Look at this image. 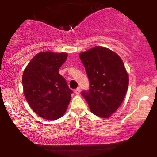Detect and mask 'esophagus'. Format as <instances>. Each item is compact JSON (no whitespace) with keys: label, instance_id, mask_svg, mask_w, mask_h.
<instances>
[{"label":"esophagus","instance_id":"esophagus-1","mask_svg":"<svg viewBox=\"0 0 157 157\" xmlns=\"http://www.w3.org/2000/svg\"><path fill=\"white\" fill-rule=\"evenodd\" d=\"M75 93L77 95H79L80 94V88H77V89H76L75 90Z\"/></svg>","mask_w":157,"mask_h":157}]
</instances>
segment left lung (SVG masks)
Listing matches in <instances>:
<instances>
[{
  "label": "left lung",
  "instance_id": "obj_1",
  "mask_svg": "<svg viewBox=\"0 0 157 157\" xmlns=\"http://www.w3.org/2000/svg\"><path fill=\"white\" fill-rule=\"evenodd\" d=\"M90 86L82 95L94 114L108 118L121 105L128 87L122 59L109 48L96 46L80 54Z\"/></svg>",
  "mask_w": 157,
  "mask_h": 157
}]
</instances>
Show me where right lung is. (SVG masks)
<instances>
[{
    "label": "right lung",
    "instance_id": "1",
    "mask_svg": "<svg viewBox=\"0 0 157 157\" xmlns=\"http://www.w3.org/2000/svg\"><path fill=\"white\" fill-rule=\"evenodd\" d=\"M66 53L44 52L30 60L23 74L22 83L29 105L42 118L59 119L67 109L73 92L59 74Z\"/></svg>",
    "mask_w": 157,
    "mask_h": 157
}]
</instances>
